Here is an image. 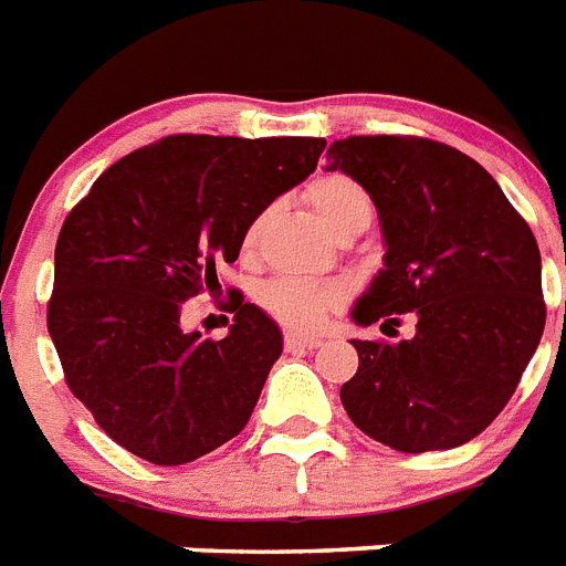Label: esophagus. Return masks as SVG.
Segmentation results:
<instances>
[{
	"instance_id": "1",
	"label": "esophagus",
	"mask_w": 566,
	"mask_h": 566,
	"mask_svg": "<svg viewBox=\"0 0 566 566\" xmlns=\"http://www.w3.org/2000/svg\"><path fill=\"white\" fill-rule=\"evenodd\" d=\"M286 350L297 354V350H315L321 347V336H304V333H286Z\"/></svg>"
}]
</instances>
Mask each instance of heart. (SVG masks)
<instances>
[{
    "instance_id": "1",
    "label": "heart",
    "mask_w": 566,
    "mask_h": 566,
    "mask_svg": "<svg viewBox=\"0 0 566 566\" xmlns=\"http://www.w3.org/2000/svg\"><path fill=\"white\" fill-rule=\"evenodd\" d=\"M306 198L336 237L347 230L370 224L374 207H370L368 192L347 175H321L306 187ZM265 224V212L254 216L245 228L242 245L254 248L260 239V230ZM262 306L292 329H315L321 321L327 318L329 310H336L345 301V292L336 283L312 277H277L262 289Z\"/></svg>"
}]
</instances>
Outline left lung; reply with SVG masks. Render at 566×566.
<instances>
[{
    "label": "left lung",
    "instance_id": "obj_1",
    "mask_svg": "<svg viewBox=\"0 0 566 566\" xmlns=\"http://www.w3.org/2000/svg\"><path fill=\"white\" fill-rule=\"evenodd\" d=\"M370 196L382 269L356 301L361 327L415 315L403 342L354 338L359 368L342 386L356 427L400 453L453 450L512 400L544 336L541 251L476 160L420 137H347L327 148Z\"/></svg>",
    "mask_w": 566,
    "mask_h": 566
}]
</instances>
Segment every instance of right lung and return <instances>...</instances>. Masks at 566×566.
<instances>
[{"mask_svg": "<svg viewBox=\"0 0 566 566\" xmlns=\"http://www.w3.org/2000/svg\"><path fill=\"white\" fill-rule=\"evenodd\" d=\"M321 137L178 134L104 169L54 245L49 336L98 427L151 464H187L245 429L283 354L274 321L233 295L212 342L180 327L219 286L245 228L318 166Z\"/></svg>", "mask_w": 566, "mask_h": 566, "instance_id": "add662e5", "label": "right lung"}]
</instances>
